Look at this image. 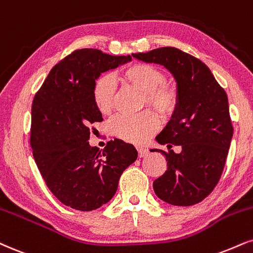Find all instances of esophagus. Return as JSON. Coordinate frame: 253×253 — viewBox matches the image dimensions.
Returning a JSON list of instances; mask_svg holds the SVG:
<instances>
[{"instance_id":"34e87169","label":"esophagus","mask_w":253,"mask_h":253,"mask_svg":"<svg viewBox=\"0 0 253 253\" xmlns=\"http://www.w3.org/2000/svg\"><path fill=\"white\" fill-rule=\"evenodd\" d=\"M148 154V151L144 147H138V156L139 158H144Z\"/></svg>"}]
</instances>
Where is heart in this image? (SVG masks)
<instances>
[{
  "label": "heart",
  "mask_w": 253,
  "mask_h": 253,
  "mask_svg": "<svg viewBox=\"0 0 253 253\" xmlns=\"http://www.w3.org/2000/svg\"><path fill=\"white\" fill-rule=\"evenodd\" d=\"M123 79L129 86L144 93V103L158 112L161 117H169L178 107V92L165 84L163 71L148 63H135L123 72ZM92 97L100 113L108 115L113 112L117 97V84L113 77L103 74L94 82ZM159 127V119L152 111L138 115H119L109 123V132L117 138L133 144H141Z\"/></svg>",
  "instance_id": "obj_1"
}]
</instances>
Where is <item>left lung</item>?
I'll return each mask as SVG.
<instances>
[{"label": "left lung", "instance_id": "obj_1", "mask_svg": "<svg viewBox=\"0 0 253 253\" xmlns=\"http://www.w3.org/2000/svg\"><path fill=\"white\" fill-rule=\"evenodd\" d=\"M147 63L164 66L174 78L178 107L156 140L166 145L167 169L153 181L164 202L175 206L200 203L213 191L223 173L233 135L229 100L205 63L174 47L132 54ZM173 144L182 151L175 154Z\"/></svg>", "mask_w": 253, "mask_h": 253}]
</instances>
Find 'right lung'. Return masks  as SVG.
<instances>
[{
  "mask_svg": "<svg viewBox=\"0 0 253 253\" xmlns=\"http://www.w3.org/2000/svg\"><path fill=\"white\" fill-rule=\"evenodd\" d=\"M99 49L73 51L53 67L32 106L30 145L42 178L61 203L79 211H93L113 198L119 179L138 158L120 139L105 150L88 142L90 125L102 121L93 102L97 78L129 62Z\"/></svg>",
  "mask_w": 253,
  "mask_h": 253,
  "instance_id": "add662e5",
  "label": "right lung"
}]
</instances>
